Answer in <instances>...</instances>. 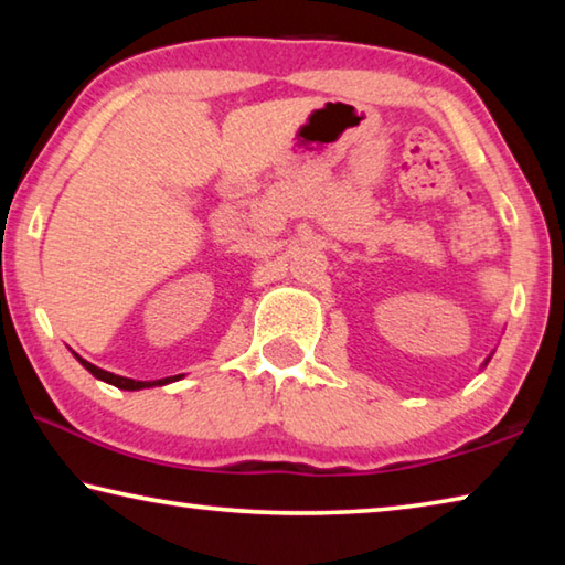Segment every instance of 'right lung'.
<instances>
[{
  "label": "right lung",
  "instance_id": "obj_1",
  "mask_svg": "<svg viewBox=\"0 0 565 565\" xmlns=\"http://www.w3.org/2000/svg\"><path fill=\"white\" fill-rule=\"evenodd\" d=\"M82 363H84V369L87 371H92L94 376L97 379H102V381H107V384H114V386H119V388H124V391H137V388H147V386H157V384H167L169 379H159V381H134V379H124V376H117V374H109V371H104V369H97L94 366V363H89V361H84V359H79Z\"/></svg>",
  "mask_w": 565,
  "mask_h": 565
}]
</instances>
